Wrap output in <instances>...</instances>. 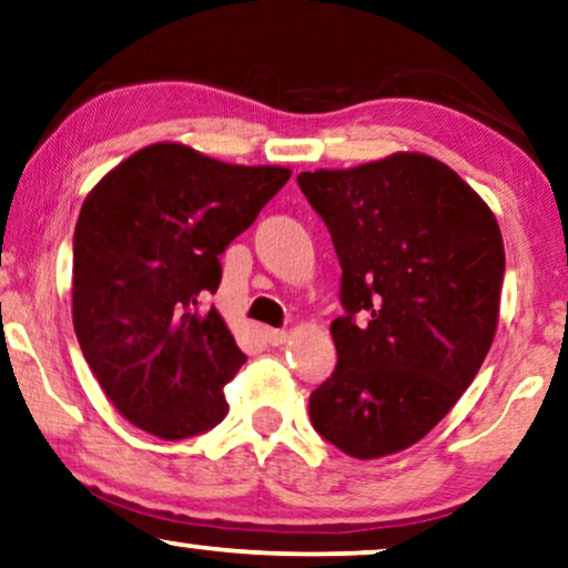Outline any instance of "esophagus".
<instances>
[{"mask_svg":"<svg viewBox=\"0 0 568 568\" xmlns=\"http://www.w3.org/2000/svg\"><path fill=\"white\" fill-rule=\"evenodd\" d=\"M264 339H267L270 345H283L285 339H288V332L285 329H264Z\"/></svg>","mask_w":568,"mask_h":568,"instance_id":"obj_1","label":"esophagus"}]
</instances>
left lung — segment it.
Instances as JSON below:
<instances>
[{"mask_svg": "<svg viewBox=\"0 0 568 568\" xmlns=\"http://www.w3.org/2000/svg\"><path fill=\"white\" fill-rule=\"evenodd\" d=\"M298 186L327 225L345 316L337 366L308 397L316 434L355 459L395 455L447 415L494 343L504 241L449 165L395 153Z\"/></svg>", "mask_w": 568, "mask_h": 568, "instance_id": "left-lung-1", "label": "left lung"}]
</instances>
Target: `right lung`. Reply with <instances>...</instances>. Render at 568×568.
Masks as SVG:
<instances>
[{"mask_svg":"<svg viewBox=\"0 0 568 568\" xmlns=\"http://www.w3.org/2000/svg\"><path fill=\"white\" fill-rule=\"evenodd\" d=\"M288 169L231 165L179 142L121 161L82 202L72 244L74 335L113 407L158 438H189L229 413L246 355L202 308L221 254L256 221Z\"/></svg>","mask_w":568,"mask_h":568,"instance_id":"obj_1","label":"right lung"}]
</instances>
